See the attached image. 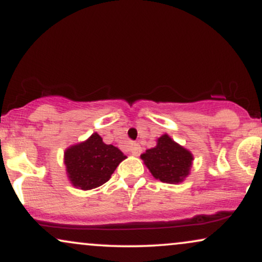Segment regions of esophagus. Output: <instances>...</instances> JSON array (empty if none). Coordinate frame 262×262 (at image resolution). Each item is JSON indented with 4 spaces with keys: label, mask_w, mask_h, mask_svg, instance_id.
<instances>
[{
    "label": "esophagus",
    "mask_w": 262,
    "mask_h": 262,
    "mask_svg": "<svg viewBox=\"0 0 262 262\" xmlns=\"http://www.w3.org/2000/svg\"><path fill=\"white\" fill-rule=\"evenodd\" d=\"M129 151H130V154L134 156L140 155V152H141L140 145L138 143H132L130 146H129Z\"/></svg>",
    "instance_id": "1"
}]
</instances>
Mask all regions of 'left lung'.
<instances>
[{"mask_svg": "<svg viewBox=\"0 0 262 262\" xmlns=\"http://www.w3.org/2000/svg\"><path fill=\"white\" fill-rule=\"evenodd\" d=\"M141 159L155 179L166 183H179L188 175L192 165V154L169 135L158 139L155 148L146 150Z\"/></svg>", "mask_w": 262, "mask_h": 262, "instance_id": "8db88e82", "label": "left lung"}]
</instances>
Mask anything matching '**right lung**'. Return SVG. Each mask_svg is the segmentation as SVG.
Wrapping results in <instances>:
<instances>
[{"instance_id":"right-lung-1","label":"right lung","mask_w":262,"mask_h":262,"mask_svg":"<svg viewBox=\"0 0 262 262\" xmlns=\"http://www.w3.org/2000/svg\"><path fill=\"white\" fill-rule=\"evenodd\" d=\"M125 158L121 150L104 144L95 133L90 139L66 150V171L71 183L86 191L106 183Z\"/></svg>"}]
</instances>
